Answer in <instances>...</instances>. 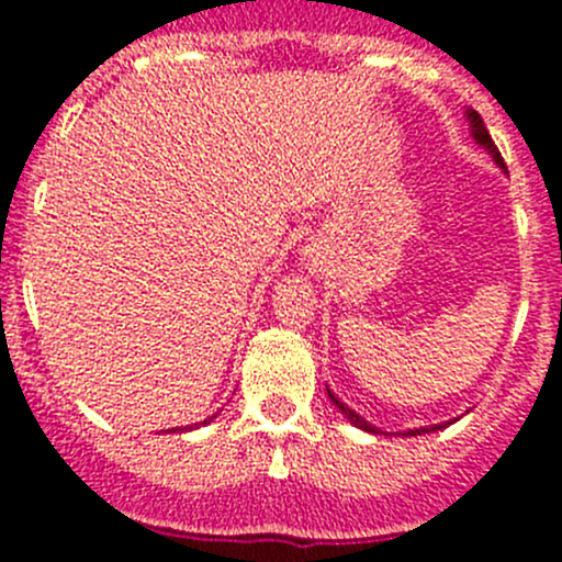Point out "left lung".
Returning a JSON list of instances; mask_svg holds the SVG:
<instances>
[{
	"label": "left lung",
	"mask_w": 562,
	"mask_h": 562,
	"mask_svg": "<svg viewBox=\"0 0 562 562\" xmlns=\"http://www.w3.org/2000/svg\"><path fill=\"white\" fill-rule=\"evenodd\" d=\"M468 119H470V127H473V138L479 140V144L484 146V149H490V151H492V157H495V162H497V166H501V168H506V162H503L501 151H497L495 140H492V135H490V130H486V124H484V119H481V113L470 111V113H468ZM328 396H331V402H334V405L339 407V413H342V416L348 418L350 424H356V427H359V429H367V432H378V429L372 427V424H367L364 418L359 416V413H356V411H350V407L345 405V402H339L337 396L331 394V391H328ZM435 429H443V427H440V424H435V427L411 429V432H405V435H424V432H435Z\"/></svg>",
	"instance_id": "8db88e82"
}]
</instances>
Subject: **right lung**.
<instances>
[{
  "label": "right lung",
  "instance_id": "obj_1",
  "mask_svg": "<svg viewBox=\"0 0 562 562\" xmlns=\"http://www.w3.org/2000/svg\"><path fill=\"white\" fill-rule=\"evenodd\" d=\"M203 424H206V422H203Z\"/></svg>",
  "mask_w": 562,
  "mask_h": 562
}]
</instances>
